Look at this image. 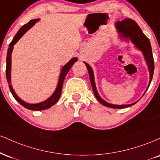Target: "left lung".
Here are the masks:
<instances>
[{"label": "left lung", "instance_id": "8db88e82", "mask_svg": "<svg viewBox=\"0 0 160 160\" xmlns=\"http://www.w3.org/2000/svg\"><path fill=\"white\" fill-rule=\"evenodd\" d=\"M116 27H117V31L119 33H120V36L122 38H126V39L129 38L132 40V42L135 45V47L139 49H141V52L144 54L145 59H146L147 63H148V68H149L150 71V82L149 86H148V89L149 88L150 82H151L152 78H153V71H154V60L153 54H152V49L151 45H150V40L144 35V33L142 32L140 27L138 25V24L135 22V21L131 19H125L122 21L117 22L115 24ZM88 69V72L89 74V79H90V82L92 86V90L94 92V95L98 99V101L101 104L103 105L106 106V107L111 108H118V109H121V108L130 107V106L133 105L135 103L131 104H126V105H115V104H111L106 102L103 99L99 96L98 92L96 90V87H95V80H94V74H93L92 69L91 67L88 65L86 62H84Z\"/></svg>", "mask_w": 160, "mask_h": 160}]
</instances>
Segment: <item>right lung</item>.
I'll use <instances>...</instances> for the list:
<instances>
[{
	"mask_svg": "<svg viewBox=\"0 0 160 160\" xmlns=\"http://www.w3.org/2000/svg\"><path fill=\"white\" fill-rule=\"evenodd\" d=\"M38 21V19H32L31 21H29L25 25H24L21 28L19 29V32L16 33V34L14 37V38L12 39L11 43H10V46H9L8 51H7V66H6V76H7V82L9 83V88H10V90L12 93V96L15 98V99L20 104L25 107V108L29 110H32V111H41V110H45L47 109V108H49L52 107V105H54L58 101V99L60 98V95H61L62 90V85H63L64 80H65V76L67 75L68 73L69 70L71 69V68L72 67V65L78 61V58H73L68 63H67L66 65L64 66L63 68L62 69L61 74H60L59 80H58V86H57V88L56 91L54 92V93L51 95L50 98H49L47 100L44 101L43 102H40V103L38 104H28L26 102H23L22 100H21L19 97L16 95V94L14 92L13 89L12 88V86L10 84L11 78H10V71H11V53H12V49H13V46L16 44V42L19 40L20 38L22 37V35L25 34V32H27L28 29H30L33 25L35 24Z\"/></svg>",
	"mask_w": 160,
	"mask_h": 160,
	"instance_id": "1",
	"label": "right lung"
}]
</instances>
